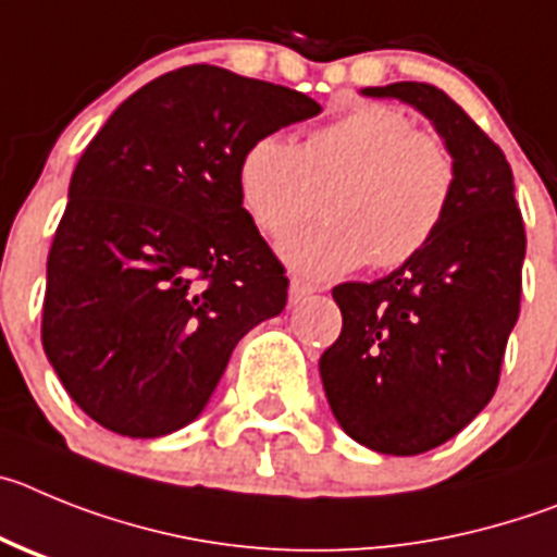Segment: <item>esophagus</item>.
I'll return each instance as SVG.
<instances>
[{
  "label": "esophagus",
  "mask_w": 557,
  "mask_h": 557,
  "mask_svg": "<svg viewBox=\"0 0 557 557\" xmlns=\"http://www.w3.org/2000/svg\"><path fill=\"white\" fill-rule=\"evenodd\" d=\"M313 285L310 283H305V280H299V277H294L290 280V294H288V299H290V305H297V302H302L305 297H310V294H313Z\"/></svg>",
  "instance_id": "obj_1"
}]
</instances>
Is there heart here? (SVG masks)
I'll list each match as a JSON object with an SVG mask.
<instances>
[{"instance_id":"b5f03b06","label":"heart","mask_w":557,"mask_h":557,"mask_svg":"<svg viewBox=\"0 0 557 557\" xmlns=\"http://www.w3.org/2000/svg\"><path fill=\"white\" fill-rule=\"evenodd\" d=\"M238 197L255 227L283 235L319 208L330 222L280 242V258L310 280L408 263L435 238L453 205L458 166L438 135L405 113L360 104L310 129L302 147L260 135L238 160Z\"/></svg>"}]
</instances>
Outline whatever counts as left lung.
Instances as JSON below:
<instances>
[{
    "label": "left lung",
    "mask_w": 557,
    "mask_h": 557,
    "mask_svg": "<svg viewBox=\"0 0 557 557\" xmlns=\"http://www.w3.org/2000/svg\"><path fill=\"white\" fill-rule=\"evenodd\" d=\"M419 110L458 166L453 205L422 252L372 283H341L338 341L319 360L341 430L383 455H422L494 397L519 319L524 224L503 149L428 83L363 88Z\"/></svg>",
    "instance_id": "obj_1"
}]
</instances>
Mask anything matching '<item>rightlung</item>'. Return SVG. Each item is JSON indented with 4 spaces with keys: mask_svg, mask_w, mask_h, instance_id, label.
<instances>
[{
    "mask_svg": "<svg viewBox=\"0 0 557 557\" xmlns=\"http://www.w3.org/2000/svg\"><path fill=\"white\" fill-rule=\"evenodd\" d=\"M322 113L285 85L183 66L85 147L47 260L41 341L69 397L129 438L210 403L235 344L283 313L288 277L238 197L260 135Z\"/></svg>",
    "mask_w": 557,
    "mask_h": 557,
    "instance_id": "right-lung-1",
    "label": "right lung"
}]
</instances>
